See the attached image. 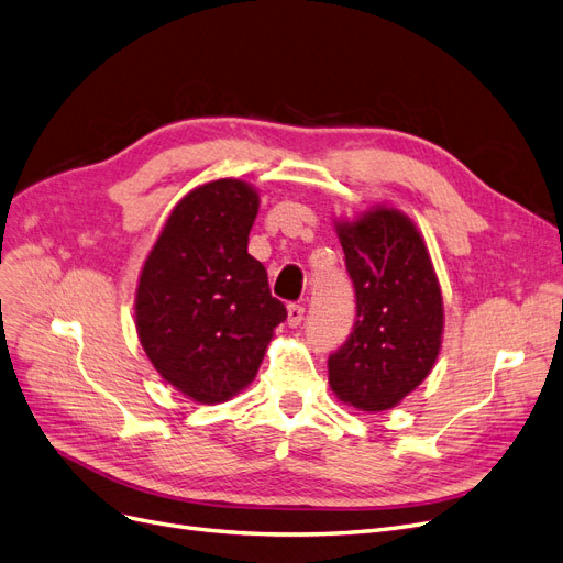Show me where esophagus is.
<instances>
[{
    "label": "esophagus",
    "instance_id": "esophagus-1",
    "mask_svg": "<svg viewBox=\"0 0 563 563\" xmlns=\"http://www.w3.org/2000/svg\"><path fill=\"white\" fill-rule=\"evenodd\" d=\"M303 313H306V308L301 303H289L287 306V324L299 327L303 322Z\"/></svg>",
    "mask_w": 563,
    "mask_h": 563
}]
</instances>
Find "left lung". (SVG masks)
I'll use <instances>...</instances> for the list:
<instances>
[{"label": "left lung", "instance_id": "8db88e82", "mask_svg": "<svg viewBox=\"0 0 563 563\" xmlns=\"http://www.w3.org/2000/svg\"><path fill=\"white\" fill-rule=\"evenodd\" d=\"M339 239L355 287V324L329 355V385L350 406H397L439 357L443 299L427 245L394 208L341 222Z\"/></svg>", "mask_w": 563, "mask_h": 563}]
</instances>
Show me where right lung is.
Here are the masks:
<instances>
[{
	"label": "right lung",
	"mask_w": 563,
	"mask_h": 563,
	"mask_svg": "<svg viewBox=\"0 0 563 563\" xmlns=\"http://www.w3.org/2000/svg\"><path fill=\"white\" fill-rule=\"evenodd\" d=\"M260 197L222 178L174 208L143 264L136 331L159 376L201 404L243 389L287 308L271 297L262 262L247 255Z\"/></svg>",
	"instance_id": "right-lung-1"
}]
</instances>
